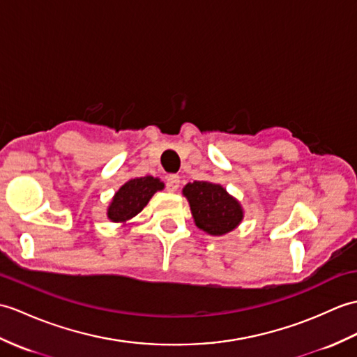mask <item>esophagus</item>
Here are the masks:
<instances>
[{
	"label": "esophagus",
	"mask_w": 357,
	"mask_h": 357,
	"mask_svg": "<svg viewBox=\"0 0 357 357\" xmlns=\"http://www.w3.org/2000/svg\"><path fill=\"white\" fill-rule=\"evenodd\" d=\"M165 187H167L169 192H176L179 188V176L178 175H170L165 179Z\"/></svg>",
	"instance_id": "1"
}]
</instances>
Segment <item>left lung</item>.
I'll use <instances>...</instances> for the list:
<instances>
[{"label":"left lung","mask_w":357,"mask_h":357,"mask_svg":"<svg viewBox=\"0 0 357 357\" xmlns=\"http://www.w3.org/2000/svg\"><path fill=\"white\" fill-rule=\"evenodd\" d=\"M199 229L210 236H223L238 227L243 208L220 184L195 181L182 188Z\"/></svg>","instance_id":"left-lung-1"}]
</instances>
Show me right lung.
<instances>
[{
  "label": "right lung",
  "instance_id": "obj_1",
  "mask_svg": "<svg viewBox=\"0 0 357 357\" xmlns=\"http://www.w3.org/2000/svg\"><path fill=\"white\" fill-rule=\"evenodd\" d=\"M164 188V182L153 176L134 178L121 185L107 206V219L124 223L135 218L144 208L151 197Z\"/></svg>",
  "mask_w": 357,
  "mask_h": 357
}]
</instances>
